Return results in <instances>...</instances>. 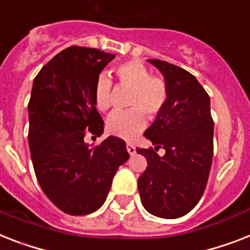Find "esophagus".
I'll use <instances>...</instances> for the list:
<instances>
[{
	"label": "esophagus",
	"instance_id": "1",
	"mask_svg": "<svg viewBox=\"0 0 250 250\" xmlns=\"http://www.w3.org/2000/svg\"><path fill=\"white\" fill-rule=\"evenodd\" d=\"M127 151H128L131 155H133V154L136 153V147L132 144H127Z\"/></svg>",
	"mask_w": 250,
	"mask_h": 250
}]
</instances>
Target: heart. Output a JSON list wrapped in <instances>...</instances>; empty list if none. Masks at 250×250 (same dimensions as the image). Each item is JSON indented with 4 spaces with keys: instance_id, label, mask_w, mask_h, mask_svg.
<instances>
[{
    "instance_id": "b5f03b06",
    "label": "heart",
    "mask_w": 250,
    "mask_h": 250,
    "mask_svg": "<svg viewBox=\"0 0 250 250\" xmlns=\"http://www.w3.org/2000/svg\"><path fill=\"white\" fill-rule=\"evenodd\" d=\"M122 88L129 90L127 105L132 107L125 113H117L107 119L106 129L110 135L131 141L145 128V114L155 119L164 110L168 99L167 83L162 77L150 76L149 69L139 60H127L114 68ZM93 99L103 113L111 109V82L106 76L97 78Z\"/></svg>"
}]
</instances>
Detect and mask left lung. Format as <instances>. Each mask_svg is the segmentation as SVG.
Segmentation results:
<instances>
[{"label":"left lung","mask_w":250,"mask_h":250,"mask_svg":"<svg viewBox=\"0 0 250 250\" xmlns=\"http://www.w3.org/2000/svg\"><path fill=\"white\" fill-rule=\"evenodd\" d=\"M163 74L167 104L145 137L154 147L136 149L147 167L137 186L144 208L160 218H178L194 208L206 190L213 158L210 99L188 70L158 59L149 60ZM166 150L163 157L156 151Z\"/></svg>","instance_id":"1"}]
</instances>
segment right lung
<instances>
[{
  "label": "right lung",
  "instance_id": "right-lung-1",
  "mask_svg": "<svg viewBox=\"0 0 250 250\" xmlns=\"http://www.w3.org/2000/svg\"><path fill=\"white\" fill-rule=\"evenodd\" d=\"M114 58L72 46L52 58L33 82L28 141L34 173L46 196L72 216L90 214L104 204L114 174L129 158L125 141L114 136L96 146L84 143L86 133L96 139L104 132L93 90Z\"/></svg>",
  "mask_w": 250,
  "mask_h": 250
}]
</instances>
